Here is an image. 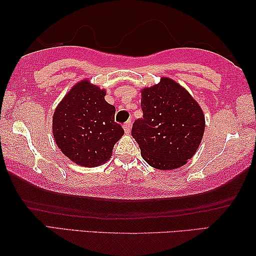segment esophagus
Listing matches in <instances>:
<instances>
[{"label":"esophagus","instance_id":"obj_1","mask_svg":"<svg viewBox=\"0 0 256 256\" xmlns=\"http://www.w3.org/2000/svg\"><path fill=\"white\" fill-rule=\"evenodd\" d=\"M124 129L126 134H129V132H130V129H132V121H130V120H128L127 122H124Z\"/></svg>","mask_w":256,"mask_h":256}]
</instances>
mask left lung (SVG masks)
Returning <instances> with one entry per match:
<instances>
[{"mask_svg": "<svg viewBox=\"0 0 256 256\" xmlns=\"http://www.w3.org/2000/svg\"><path fill=\"white\" fill-rule=\"evenodd\" d=\"M143 118L132 124V136L150 166L174 170L186 164L202 142L205 116L194 98L170 78L142 90Z\"/></svg>", "mask_w": 256, "mask_h": 256, "instance_id": "1", "label": "left lung"}]
</instances>
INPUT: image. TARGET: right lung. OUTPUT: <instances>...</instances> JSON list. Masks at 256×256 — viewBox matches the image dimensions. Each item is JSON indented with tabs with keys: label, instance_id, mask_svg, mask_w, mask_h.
<instances>
[{
	"label": "right lung",
	"instance_id": "add662e5",
	"mask_svg": "<svg viewBox=\"0 0 256 256\" xmlns=\"http://www.w3.org/2000/svg\"><path fill=\"white\" fill-rule=\"evenodd\" d=\"M104 96L106 90L84 79L54 111V140L61 152L76 164L94 168L106 162L113 146L124 135L122 127L114 121L116 108Z\"/></svg>",
	"mask_w": 256,
	"mask_h": 256
}]
</instances>
